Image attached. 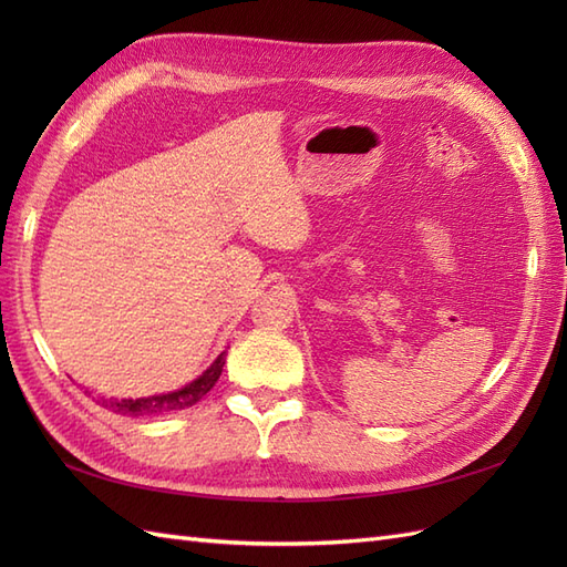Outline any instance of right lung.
I'll return each mask as SVG.
<instances>
[{
  "mask_svg": "<svg viewBox=\"0 0 567 567\" xmlns=\"http://www.w3.org/2000/svg\"><path fill=\"white\" fill-rule=\"evenodd\" d=\"M227 362V350L219 352V357L215 362L205 369L198 379H194L192 383H186L179 390L173 392H163V394H151V398H140V400H106L101 398L99 404L106 406L115 414L123 416H158V414H169V411H182L186 406H194L196 402H200L205 394L213 390V385L217 383V379L221 375V367Z\"/></svg>",
  "mask_w": 567,
  "mask_h": 567,
  "instance_id": "1",
  "label": "right lung"
}]
</instances>
